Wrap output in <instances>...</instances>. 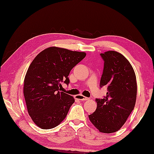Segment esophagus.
<instances>
[{
	"mask_svg": "<svg viewBox=\"0 0 154 154\" xmlns=\"http://www.w3.org/2000/svg\"><path fill=\"white\" fill-rule=\"evenodd\" d=\"M76 98H77V99H79V100H80L81 101L88 100L89 99L88 98H87V97H85V96H83V95H81V94H79V95H77V96H76Z\"/></svg>",
	"mask_w": 154,
	"mask_h": 154,
	"instance_id": "34e87169",
	"label": "esophagus"
}]
</instances>
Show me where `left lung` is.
<instances>
[{"instance_id": "obj_1", "label": "left lung", "mask_w": 154, "mask_h": 154, "mask_svg": "<svg viewBox=\"0 0 154 154\" xmlns=\"http://www.w3.org/2000/svg\"><path fill=\"white\" fill-rule=\"evenodd\" d=\"M103 69L100 87L107 86L102 99L96 98L97 108L89 119L101 133L119 130L133 110L137 93L136 75L125 57L116 51L100 54Z\"/></svg>"}]
</instances>
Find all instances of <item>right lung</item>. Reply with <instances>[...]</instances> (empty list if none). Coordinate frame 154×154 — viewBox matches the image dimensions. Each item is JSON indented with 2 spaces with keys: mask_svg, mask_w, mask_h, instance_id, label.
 Instances as JSON below:
<instances>
[{
  "mask_svg": "<svg viewBox=\"0 0 154 154\" xmlns=\"http://www.w3.org/2000/svg\"><path fill=\"white\" fill-rule=\"evenodd\" d=\"M86 56L83 52L49 47L35 57L24 79L23 94L29 115L42 129L54 128L65 119L73 96L61 92L69 85L71 70Z\"/></svg>",
  "mask_w": 154,
  "mask_h": 154,
  "instance_id": "1",
  "label": "right lung"
}]
</instances>
